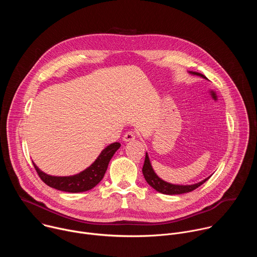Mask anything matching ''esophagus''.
I'll return each mask as SVG.
<instances>
[{"label": "esophagus", "instance_id": "obj_1", "mask_svg": "<svg viewBox=\"0 0 257 257\" xmlns=\"http://www.w3.org/2000/svg\"><path fill=\"white\" fill-rule=\"evenodd\" d=\"M135 138H136L135 133H134L133 131H128L127 133H125V135H124V137H123V140H124L125 142H129V141L134 140Z\"/></svg>", "mask_w": 257, "mask_h": 257}]
</instances>
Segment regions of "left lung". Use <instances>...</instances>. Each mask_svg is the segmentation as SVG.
Masks as SVG:
<instances>
[{
	"label": "left lung",
	"instance_id": "obj_1",
	"mask_svg": "<svg viewBox=\"0 0 257 257\" xmlns=\"http://www.w3.org/2000/svg\"><path fill=\"white\" fill-rule=\"evenodd\" d=\"M190 74L192 75H196V76H200L204 79H207L204 75L200 74L198 72H189ZM142 173L143 176L146 180V182L149 183V184L156 189L157 191L163 193V194H168V195H177V194H183V193H187V192H191L193 190H195L196 188H198L200 185H202L205 181H207L209 177L205 178L204 180H202L199 183H196V184H192V185H177V184H171V183H168L164 180H162L154 171L149 155L146 153L145 155V160H144V165L142 168Z\"/></svg>",
	"mask_w": 257,
	"mask_h": 257
}]
</instances>
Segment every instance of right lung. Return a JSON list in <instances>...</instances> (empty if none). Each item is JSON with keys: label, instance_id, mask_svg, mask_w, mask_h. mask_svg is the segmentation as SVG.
I'll return each instance as SVG.
<instances>
[{"label": "right lung", "instance_id": "add662e5", "mask_svg": "<svg viewBox=\"0 0 257 257\" xmlns=\"http://www.w3.org/2000/svg\"><path fill=\"white\" fill-rule=\"evenodd\" d=\"M120 146L121 144L119 142L109 144L99 154L97 159L87 169L73 176H51L41 171L34 163L33 166L41 179L48 186L60 191L70 193L84 192L95 187L101 181L105 174L109 161H111L115 153L120 149Z\"/></svg>", "mask_w": 257, "mask_h": 257}]
</instances>
